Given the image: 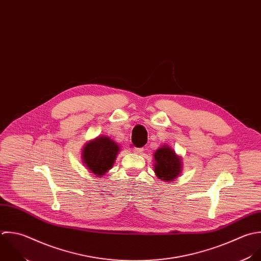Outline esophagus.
I'll use <instances>...</instances> for the list:
<instances>
[{
  "label": "esophagus",
  "instance_id": "esophagus-1",
  "mask_svg": "<svg viewBox=\"0 0 261 261\" xmlns=\"http://www.w3.org/2000/svg\"><path fill=\"white\" fill-rule=\"evenodd\" d=\"M132 150L134 153H141L143 151V148L142 147H133Z\"/></svg>",
  "mask_w": 261,
  "mask_h": 261
}]
</instances>
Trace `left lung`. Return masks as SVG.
<instances>
[{"mask_svg": "<svg viewBox=\"0 0 261 261\" xmlns=\"http://www.w3.org/2000/svg\"><path fill=\"white\" fill-rule=\"evenodd\" d=\"M154 172L161 180L173 181L181 172V160L170 146L160 147L154 153Z\"/></svg>", "mask_w": 261, "mask_h": 261, "instance_id": "left-lung-1", "label": "left lung"}]
</instances>
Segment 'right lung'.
Masks as SVG:
<instances>
[{
  "label": "right lung",
  "mask_w": 261,
  "mask_h": 261,
  "mask_svg": "<svg viewBox=\"0 0 261 261\" xmlns=\"http://www.w3.org/2000/svg\"><path fill=\"white\" fill-rule=\"evenodd\" d=\"M119 151V146L109 137H97L83 149V162L91 173L101 177L110 170Z\"/></svg>",
  "instance_id": "1"
}]
</instances>
